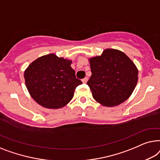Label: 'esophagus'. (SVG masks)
I'll use <instances>...</instances> for the list:
<instances>
[{
    "label": "esophagus",
    "instance_id": "34e87169",
    "mask_svg": "<svg viewBox=\"0 0 160 160\" xmlns=\"http://www.w3.org/2000/svg\"><path fill=\"white\" fill-rule=\"evenodd\" d=\"M88 80V78H83V79L82 80V82L83 83H86Z\"/></svg>",
    "mask_w": 160,
    "mask_h": 160
}]
</instances>
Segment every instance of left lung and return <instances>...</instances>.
Returning a JSON list of instances; mask_svg holds the SVG:
<instances>
[{
  "label": "left lung",
  "instance_id": "obj_1",
  "mask_svg": "<svg viewBox=\"0 0 160 160\" xmlns=\"http://www.w3.org/2000/svg\"><path fill=\"white\" fill-rule=\"evenodd\" d=\"M89 62L92 75L87 85L96 102L114 107L130 97L138 82V71L127 55L108 48Z\"/></svg>",
  "mask_w": 160,
  "mask_h": 160
}]
</instances>
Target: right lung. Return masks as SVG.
Masks as SVG:
<instances>
[{"label":"right lung","mask_w":160,"mask_h":160,"mask_svg":"<svg viewBox=\"0 0 160 160\" xmlns=\"http://www.w3.org/2000/svg\"><path fill=\"white\" fill-rule=\"evenodd\" d=\"M71 64L72 61L51 53L29 65L24 77L27 88L36 102L48 109H59L70 102L76 87L82 84Z\"/></svg>","instance_id":"obj_1"}]
</instances>
